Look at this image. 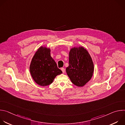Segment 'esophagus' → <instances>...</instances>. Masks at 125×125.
Wrapping results in <instances>:
<instances>
[{
  "mask_svg": "<svg viewBox=\"0 0 125 125\" xmlns=\"http://www.w3.org/2000/svg\"><path fill=\"white\" fill-rule=\"evenodd\" d=\"M61 70H62V72H63V73H64L65 72V69L64 68H61Z\"/></svg>",
  "mask_w": 125,
  "mask_h": 125,
  "instance_id": "obj_1",
  "label": "esophagus"
}]
</instances>
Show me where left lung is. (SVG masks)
<instances>
[{"mask_svg":"<svg viewBox=\"0 0 125 125\" xmlns=\"http://www.w3.org/2000/svg\"><path fill=\"white\" fill-rule=\"evenodd\" d=\"M67 75L73 84L79 87L84 86L92 79L94 72L93 59L87 50L82 46L71 48Z\"/></svg>","mask_w":125,"mask_h":125,"instance_id":"1","label":"left lung"}]
</instances>
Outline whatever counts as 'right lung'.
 Here are the masks:
<instances>
[{"label":"right lung","mask_w":125,"mask_h":125,"mask_svg":"<svg viewBox=\"0 0 125 125\" xmlns=\"http://www.w3.org/2000/svg\"><path fill=\"white\" fill-rule=\"evenodd\" d=\"M51 49L41 46L35 52L30 65V72L38 84L45 86L50 84L55 77L62 73L50 55Z\"/></svg>","instance_id":"1"}]
</instances>
